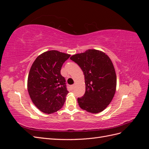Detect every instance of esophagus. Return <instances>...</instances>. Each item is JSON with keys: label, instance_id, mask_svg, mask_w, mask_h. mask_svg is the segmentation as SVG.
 Wrapping results in <instances>:
<instances>
[{"label": "esophagus", "instance_id": "34e87169", "mask_svg": "<svg viewBox=\"0 0 149 149\" xmlns=\"http://www.w3.org/2000/svg\"><path fill=\"white\" fill-rule=\"evenodd\" d=\"M74 87V84H73V85H71V89H72V90H73Z\"/></svg>", "mask_w": 149, "mask_h": 149}]
</instances>
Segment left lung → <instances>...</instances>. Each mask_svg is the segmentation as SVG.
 I'll return each instance as SVG.
<instances>
[{"mask_svg":"<svg viewBox=\"0 0 149 149\" xmlns=\"http://www.w3.org/2000/svg\"><path fill=\"white\" fill-rule=\"evenodd\" d=\"M70 59L81 68L86 91L78 98L81 109L96 114L109 104L116 92L117 78L113 64L107 55L96 49L76 54Z\"/></svg>","mask_w":149,"mask_h":149,"instance_id":"8db88e82","label":"left lung"}]
</instances>
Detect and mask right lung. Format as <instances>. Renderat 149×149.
<instances>
[{
    "label": "right lung",
    "mask_w": 149,
    "mask_h": 149,
    "mask_svg": "<svg viewBox=\"0 0 149 149\" xmlns=\"http://www.w3.org/2000/svg\"><path fill=\"white\" fill-rule=\"evenodd\" d=\"M70 56L56 50L48 51L39 55L31 65L28 91L34 104L44 113L52 114L64 104L68 91L60 71Z\"/></svg>",
    "instance_id": "add662e5"
}]
</instances>
